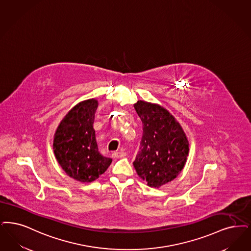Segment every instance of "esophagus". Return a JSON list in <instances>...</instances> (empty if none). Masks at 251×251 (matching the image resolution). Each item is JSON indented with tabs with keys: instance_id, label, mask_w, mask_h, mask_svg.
<instances>
[{
	"instance_id": "1",
	"label": "esophagus",
	"mask_w": 251,
	"mask_h": 251,
	"mask_svg": "<svg viewBox=\"0 0 251 251\" xmlns=\"http://www.w3.org/2000/svg\"><path fill=\"white\" fill-rule=\"evenodd\" d=\"M112 156L114 158H124L126 156V153L124 151H118V152H114Z\"/></svg>"
}]
</instances>
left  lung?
Masks as SVG:
<instances>
[{
  "label": "left lung",
  "mask_w": 251,
  "mask_h": 251,
  "mask_svg": "<svg viewBox=\"0 0 251 251\" xmlns=\"http://www.w3.org/2000/svg\"><path fill=\"white\" fill-rule=\"evenodd\" d=\"M143 123V136L133 166L151 188L174 180L189 155V141L179 122L157 103L138 100L133 104Z\"/></svg>",
  "instance_id": "8db88e82"
}]
</instances>
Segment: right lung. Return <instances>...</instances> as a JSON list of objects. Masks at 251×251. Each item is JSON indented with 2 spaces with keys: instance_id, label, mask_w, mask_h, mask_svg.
Instances as JSON below:
<instances>
[{
  "instance_id": "1",
  "label": "right lung",
  "mask_w": 251,
  "mask_h": 251,
  "mask_svg": "<svg viewBox=\"0 0 251 251\" xmlns=\"http://www.w3.org/2000/svg\"><path fill=\"white\" fill-rule=\"evenodd\" d=\"M97 107L95 99L80 101L66 114L54 134L53 151L60 167L80 182L97 179L112 162L98 151L93 129Z\"/></svg>"
}]
</instances>
